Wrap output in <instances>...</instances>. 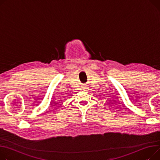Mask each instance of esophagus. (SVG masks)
I'll use <instances>...</instances> for the list:
<instances>
[{
	"mask_svg": "<svg viewBox=\"0 0 160 160\" xmlns=\"http://www.w3.org/2000/svg\"><path fill=\"white\" fill-rule=\"evenodd\" d=\"M82 88H83V90H87V89H89V88H88L87 86H86V85H85V86H83Z\"/></svg>",
	"mask_w": 160,
	"mask_h": 160,
	"instance_id": "esophagus-1",
	"label": "esophagus"
}]
</instances>
